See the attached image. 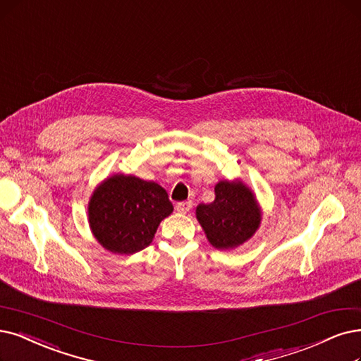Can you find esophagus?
Masks as SVG:
<instances>
[{"label": "esophagus", "mask_w": 361, "mask_h": 361, "mask_svg": "<svg viewBox=\"0 0 361 361\" xmlns=\"http://www.w3.org/2000/svg\"><path fill=\"white\" fill-rule=\"evenodd\" d=\"M191 207H192L191 201H180V203L176 204V210L179 213H188L191 210Z\"/></svg>", "instance_id": "esophagus-1"}]
</instances>
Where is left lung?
<instances>
[{"label":"left lung","mask_w":361,"mask_h":361,"mask_svg":"<svg viewBox=\"0 0 361 361\" xmlns=\"http://www.w3.org/2000/svg\"><path fill=\"white\" fill-rule=\"evenodd\" d=\"M214 195L213 203L197 207V219L213 247L234 249L253 237L261 224V209L253 192L238 180L216 183Z\"/></svg>","instance_id":"left-lung-1"}]
</instances>
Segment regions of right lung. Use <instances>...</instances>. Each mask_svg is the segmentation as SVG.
Masks as SVG:
<instances>
[{"label":"right lung","mask_w":361,"mask_h":361,"mask_svg":"<svg viewBox=\"0 0 361 361\" xmlns=\"http://www.w3.org/2000/svg\"><path fill=\"white\" fill-rule=\"evenodd\" d=\"M173 212L169 195L155 182L114 175L100 183L89 201V224L100 246L133 255L148 247L160 222Z\"/></svg>","instance_id":"1"}]
</instances>
